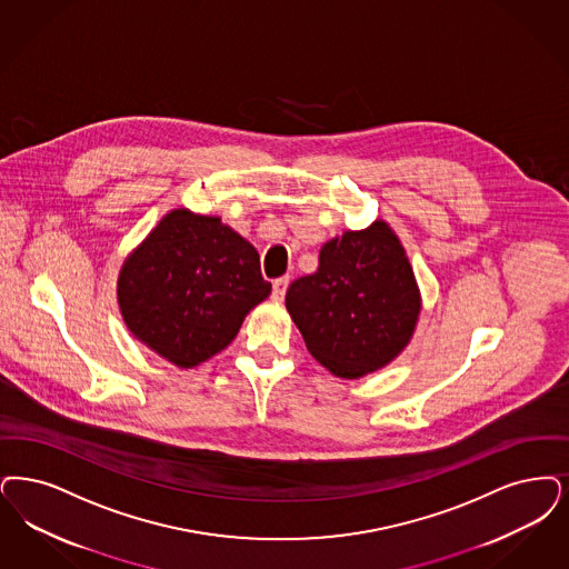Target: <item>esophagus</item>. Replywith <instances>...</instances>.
I'll return each instance as SVG.
<instances>
[{"mask_svg":"<svg viewBox=\"0 0 569 569\" xmlns=\"http://www.w3.org/2000/svg\"><path fill=\"white\" fill-rule=\"evenodd\" d=\"M288 283H290V279H288V277H279V279H274V281H273V298H274V300H283V296H286V290H288Z\"/></svg>","mask_w":569,"mask_h":569,"instance_id":"34e87169","label":"esophagus"}]
</instances>
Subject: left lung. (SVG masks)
I'll use <instances>...</instances> for the list:
<instances>
[{
  "mask_svg": "<svg viewBox=\"0 0 569 569\" xmlns=\"http://www.w3.org/2000/svg\"><path fill=\"white\" fill-rule=\"evenodd\" d=\"M286 307L319 365L360 379L409 345L421 295L400 239L377 220L323 243L318 271L292 281Z\"/></svg>",
  "mask_w": 569,
  "mask_h": 569,
  "instance_id": "8db88e82",
  "label": "left lung"
}]
</instances>
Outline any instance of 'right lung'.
<instances>
[{
    "label": "right lung",
    "mask_w": 569,
    "mask_h": 569,
    "mask_svg": "<svg viewBox=\"0 0 569 569\" xmlns=\"http://www.w3.org/2000/svg\"><path fill=\"white\" fill-rule=\"evenodd\" d=\"M116 292L137 341L194 368L227 349L271 283L250 241L216 216L180 207L129 253Z\"/></svg>",
    "instance_id": "1"
}]
</instances>
